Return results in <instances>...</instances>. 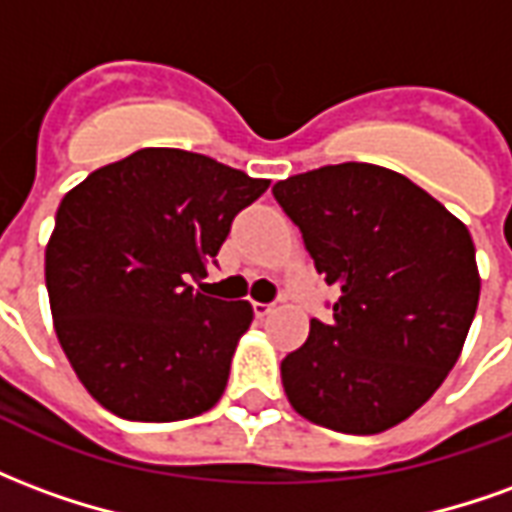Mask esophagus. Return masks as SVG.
<instances>
[{"label":"esophagus","mask_w":512,"mask_h":512,"mask_svg":"<svg viewBox=\"0 0 512 512\" xmlns=\"http://www.w3.org/2000/svg\"><path fill=\"white\" fill-rule=\"evenodd\" d=\"M252 310H255L257 318H266V315H271V312H274V304H263V301H255V304H252Z\"/></svg>","instance_id":"34e87169"}]
</instances>
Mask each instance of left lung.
<instances>
[{
	"instance_id": "1",
	"label": "left lung",
	"mask_w": 512,
	"mask_h": 512,
	"mask_svg": "<svg viewBox=\"0 0 512 512\" xmlns=\"http://www.w3.org/2000/svg\"><path fill=\"white\" fill-rule=\"evenodd\" d=\"M326 285L332 321L282 359L301 417L340 433H381L447 378L469 334L480 274L472 235L406 175L332 164L274 183Z\"/></svg>"
}]
</instances>
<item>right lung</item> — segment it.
<instances>
[{
	"instance_id": "obj_1",
	"label": "right lung",
	"mask_w": 512,
	"mask_h": 512,
	"mask_svg": "<svg viewBox=\"0 0 512 512\" xmlns=\"http://www.w3.org/2000/svg\"><path fill=\"white\" fill-rule=\"evenodd\" d=\"M268 180L178 147H142L62 197L46 288L62 351L84 389L139 422L219 403L249 301L191 288ZM202 288V285H200Z\"/></svg>"
}]
</instances>
